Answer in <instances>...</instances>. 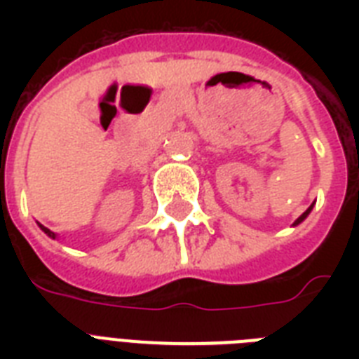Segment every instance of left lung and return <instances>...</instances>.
Returning a JSON list of instances; mask_svg holds the SVG:
<instances>
[{
    "label": "left lung",
    "instance_id": "obj_1",
    "mask_svg": "<svg viewBox=\"0 0 359 359\" xmlns=\"http://www.w3.org/2000/svg\"><path fill=\"white\" fill-rule=\"evenodd\" d=\"M311 208H313V205H311V207H309V208H307V210H306V212H304V214H302V216H300V218H298V219H296V222H294V225H298V224H302V222H304V219H306V218H307V216H309V212H311Z\"/></svg>",
    "mask_w": 359,
    "mask_h": 359
}]
</instances>
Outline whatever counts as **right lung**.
<instances>
[{
	"instance_id": "1",
	"label": "right lung",
	"mask_w": 359,
	"mask_h": 359,
	"mask_svg": "<svg viewBox=\"0 0 359 359\" xmlns=\"http://www.w3.org/2000/svg\"><path fill=\"white\" fill-rule=\"evenodd\" d=\"M41 229L44 231V233H46V235L50 236V238H55V233H52V231L48 229V227H44V225H41Z\"/></svg>"
}]
</instances>
